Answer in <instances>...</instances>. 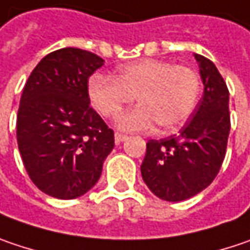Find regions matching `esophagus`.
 Listing matches in <instances>:
<instances>
[{
    "mask_svg": "<svg viewBox=\"0 0 250 250\" xmlns=\"http://www.w3.org/2000/svg\"><path fill=\"white\" fill-rule=\"evenodd\" d=\"M114 140H116V143H122V141L127 140V136L123 134V133H116L114 134Z\"/></svg>",
    "mask_w": 250,
    "mask_h": 250,
    "instance_id": "obj_1",
    "label": "esophagus"
}]
</instances>
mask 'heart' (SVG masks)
Returning a JSON list of instances; mask_svg holds the SVG:
<instances>
[{"mask_svg": "<svg viewBox=\"0 0 250 250\" xmlns=\"http://www.w3.org/2000/svg\"><path fill=\"white\" fill-rule=\"evenodd\" d=\"M199 93L194 69L154 59L125 65L113 78L95 75L89 81L90 102L106 119L120 116L136 97L139 106L117 122L125 131L148 130L155 123L164 131L177 128L194 111Z\"/></svg>", "mask_w": 250, "mask_h": 250, "instance_id": "obj_1", "label": "heart"}]
</instances>
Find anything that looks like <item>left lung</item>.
<instances>
[{
    "instance_id": "8db88e82",
    "label": "left lung",
    "mask_w": 250,
    "mask_h": 250,
    "mask_svg": "<svg viewBox=\"0 0 250 250\" xmlns=\"http://www.w3.org/2000/svg\"><path fill=\"white\" fill-rule=\"evenodd\" d=\"M204 96L178 134L148 140L141 175L158 198L178 202L197 195L218 175L230 130L229 90L212 62L195 55Z\"/></svg>"
}]
</instances>
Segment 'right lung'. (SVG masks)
I'll list each match as a JSON object with an SVG mask.
<instances>
[{
	"mask_svg": "<svg viewBox=\"0 0 250 250\" xmlns=\"http://www.w3.org/2000/svg\"><path fill=\"white\" fill-rule=\"evenodd\" d=\"M103 59L79 48L46 55L25 83L17 116L23 166L38 188L58 199L86 194L100 178L114 133L90 107L89 78Z\"/></svg>",
	"mask_w": 250,
	"mask_h": 250,
	"instance_id": "right-lung-1",
	"label": "right lung"
}]
</instances>
